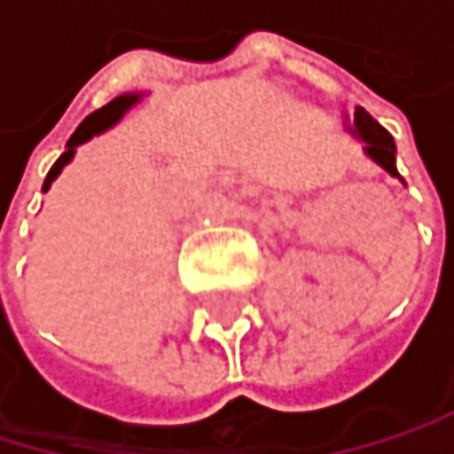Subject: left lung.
<instances>
[{"label":"left lung","instance_id":"left-lung-1","mask_svg":"<svg viewBox=\"0 0 454 454\" xmlns=\"http://www.w3.org/2000/svg\"><path fill=\"white\" fill-rule=\"evenodd\" d=\"M343 128H346V133H351L354 138H359L364 146V154L376 163V166H381L389 176H397L400 182H403V176L397 174V168H395V141H392V136L379 125V121L364 111V108H356L354 111V116L348 119V116H343Z\"/></svg>","mask_w":454,"mask_h":454}]
</instances>
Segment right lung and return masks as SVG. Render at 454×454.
<instances>
[{
    "label": "right lung",
    "mask_w": 454,
    "mask_h": 454,
    "mask_svg": "<svg viewBox=\"0 0 454 454\" xmlns=\"http://www.w3.org/2000/svg\"><path fill=\"white\" fill-rule=\"evenodd\" d=\"M144 98V92H125V95H119V98H114L111 103H106L103 108H98V111H92L90 116H86L81 125H78V130L70 136V141H67V149L62 152V158L51 166V171H48V176H45V182H43V193H48V187L54 184V179L62 174V168L75 158V149L81 146V144H86L90 138H95V136H100V133H106L108 128H114L116 121L125 116L138 100Z\"/></svg>",
    "instance_id": "add662e5"
}]
</instances>
